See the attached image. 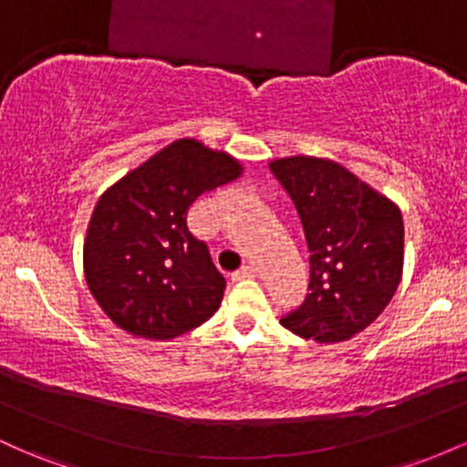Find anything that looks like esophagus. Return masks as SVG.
<instances>
[{
  "label": "esophagus",
  "mask_w": 467,
  "mask_h": 467,
  "mask_svg": "<svg viewBox=\"0 0 467 467\" xmlns=\"http://www.w3.org/2000/svg\"><path fill=\"white\" fill-rule=\"evenodd\" d=\"M256 275H259V267L250 264V265H244L241 270L234 272L233 278H234V281H245V278H254Z\"/></svg>",
  "instance_id": "34e87169"
}]
</instances>
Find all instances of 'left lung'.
I'll list each match as a JSON object with an SVG mask.
<instances>
[{"mask_svg":"<svg viewBox=\"0 0 467 467\" xmlns=\"http://www.w3.org/2000/svg\"><path fill=\"white\" fill-rule=\"evenodd\" d=\"M270 171L292 197L309 254V294L281 325L320 345L349 340L384 312L401 281L398 203L334 160L292 155Z\"/></svg>","mask_w":467,"mask_h":467,"instance_id":"1","label":"left lung"}]
</instances>
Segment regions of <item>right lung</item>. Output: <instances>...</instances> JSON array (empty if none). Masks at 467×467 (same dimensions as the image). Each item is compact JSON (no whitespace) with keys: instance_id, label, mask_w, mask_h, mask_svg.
I'll list each match as a JSON object with an SVG mask.
<instances>
[{"instance_id":"add662e5","label":"right lung","mask_w":467,"mask_h":467,"mask_svg":"<svg viewBox=\"0 0 467 467\" xmlns=\"http://www.w3.org/2000/svg\"><path fill=\"white\" fill-rule=\"evenodd\" d=\"M241 173L233 155L182 138L100 195L83 244V270L111 323L147 340H171L217 312L226 278L206 244L189 233L186 213L202 192Z\"/></svg>"}]
</instances>
